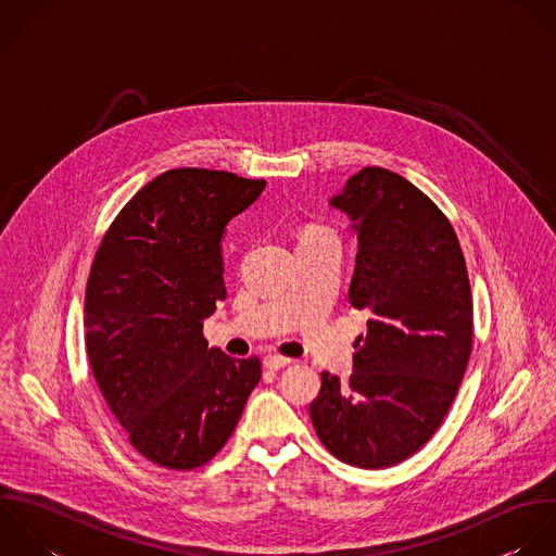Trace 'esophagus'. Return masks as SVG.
<instances>
[{
  "label": "esophagus",
  "mask_w": 556,
  "mask_h": 556,
  "mask_svg": "<svg viewBox=\"0 0 556 556\" xmlns=\"http://www.w3.org/2000/svg\"><path fill=\"white\" fill-rule=\"evenodd\" d=\"M264 364H266V368H270V370H281V368L290 366V364H292V359H290V357H281V355L270 353V355H266V357H264Z\"/></svg>",
  "instance_id": "1"
}]
</instances>
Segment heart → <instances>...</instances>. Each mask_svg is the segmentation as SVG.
<instances>
[{"instance_id": "b5f03b06", "label": "heart", "mask_w": 556, "mask_h": 556, "mask_svg": "<svg viewBox=\"0 0 556 556\" xmlns=\"http://www.w3.org/2000/svg\"><path fill=\"white\" fill-rule=\"evenodd\" d=\"M325 238H333V233L327 231L325 227H307L301 236V240H325Z\"/></svg>"}]
</instances>
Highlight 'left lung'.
Listing matches in <instances>:
<instances>
[{"mask_svg":"<svg viewBox=\"0 0 556 556\" xmlns=\"http://www.w3.org/2000/svg\"><path fill=\"white\" fill-rule=\"evenodd\" d=\"M331 207L357 233L353 307L370 314L342 383L323 372L309 416L340 462L390 468L418 453L448 414L472 353V292L457 233L405 177L366 166Z\"/></svg>","mask_w":556,"mask_h":556,"instance_id":"1","label":"left lung"}]
</instances>
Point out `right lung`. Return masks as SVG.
Segmentation results:
<instances>
[{
    "mask_svg": "<svg viewBox=\"0 0 556 556\" xmlns=\"http://www.w3.org/2000/svg\"><path fill=\"white\" fill-rule=\"evenodd\" d=\"M266 181L173 168L142 186L105 231L84 301L94 381L129 444L168 470L207 464L262 377L260 359L207 349L225 301L223 236Z\"/></svg>",
    "mask_w": 556,
    "mask_h": 556,
    "instance_id": "add662e5",
    "label": "right lung"
}]
</instances>
